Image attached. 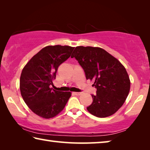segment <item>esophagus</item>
<instances>
[{
	"mask_svg": "<svg viewBox=\"0 0 150 150\" xmlns=\"http://www.w3.org/2000/svg\"><path fill=\"white\" fill-rule=\"evenodd\" d=\"M73 94H74L75 95H77V96H79V95H81V93H79V92H74L73 93Z\"/></svg>",
	"mask_w": 150,
	"mask_h": 150,
	"instance_id": "esophagus-1",
	"label": "esophagus"
}]
</instances>
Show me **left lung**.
<instances>
[{
	"label": "left lung",
	"mask_w": 150,
	"mask_h": 150,
	"mask_svg": "<svg viewBox=\"0 0 150 150\" xmlns=\"http://www.w3.org/2000/svg\"><path fill=\"white\" fill-rule=\"evenodd\" d=\"M75 57L84 70L87 79L93 80L96 95H91L93 103L87 110L95 116L112 115L125 102L130 81L124 66L115 57L100 47L77 46Z\"/></svg>",
	"instance_id": "1"
}]
</instances>
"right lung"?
Listing matches in <instances>:
<instances>
[{"label": "right lung", "instance_id": "obj_1", "mask_svg": "<svg viewBox=\"0 0 150 150\" xmlns=\"http://www.w3.org/2000/svg\"><path fill=\"white\" fill-rule=\"evenodd\" d=\"M74 47L49 45L32 57L22 69L20 79L21 95L27 106L37 115L50 118L58 115L71 93L50 88L59 66L71 56Z\"/></svg>", "mask_w": 150, "mask_h": 150}]
</instances>
